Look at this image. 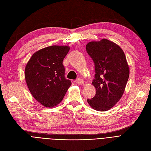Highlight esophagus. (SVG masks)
<instances>
[{"mask_svg":"<svg viewBox=\"0 0 151 151\" xmlns=\"http://www.w3.org/2000/svg\"><path fill=\"white\" fill-rule=\"evenodd\" d=\"M75 82H76V83L79 84H84V81H83V80H82L81 78H77L76 80H75Z\"/></svg>","mask_w":151,"mask_h":151,"instance_id":"1","label":"esophagus"}]
</instances>
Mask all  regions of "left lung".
<instances>
[{
	"instance_id": "8db88e82",
	"label": "left lung",
	"mask_w": 151,
	"mask_h": 151,
	"mask_svg": "<svg viewBox=\"0 0 151 151\" xmlns=\"http://www.w3.org/2000/svg\"><path fill=\"white\" fill-rule=\"evenodd\" d=\"M86 48L94 62L96 74L92 83L96 89L95 96L87 101L93 109L105 111L122 97L129 80V67L120 46L107 39L91 42Z\"/></svg>"
}]
</instances>
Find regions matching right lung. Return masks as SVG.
I'll use <instances>...</instances> for the list:
<instances>
[{
  "instance_id": "obj_1",
  "label": "right lung",
  "mask_w": 151,
  "mask_h": 151,
  "mask_svg": "<svg viewBox=\"0 0 151 151\" xmlns=\"http://www.w3.org/2000/svg\"><path fill=\"white\" fill-rule=\"evenodd\" d=\"M67 46H51L35 52L25 68V79L32 96L46 107L58 105L71 84L65 78L63 59Z\"/></svg>"
}]
</instances>
